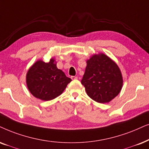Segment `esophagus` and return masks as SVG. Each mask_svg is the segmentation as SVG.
<instances>
[{
	"label": "esophagus",
	"mask_w": 149,
	"mask_h": 149,
	"mask_svg": "<svg viewBox=\"0 0 149 149\" xmlns=\"http://www.w3.org/2000/svg\"><path fill=\"white\" fill-rule=\"evenodd\" d=\"M71 79H72V80H74V79H77V77L72 76V77H71Z\"/></svg>",
	"instance_id": "34e87169"
}]
</instances>
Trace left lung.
<instances>
[{
	"mask_svg": "<svg viewBox=\"0 0 149 149\" xmlns=\"http://www.w3.org/2000/svg\"><path fill=\"white\" fill-rule=\"evenodd\" d=\"M123 80L118 65L103 53L92 56L81 80L86 93L100 103H109L120 92Z\"/></svg>",
	"mask_w": 149,
	"mask_h": 149,
	"instance_id": "obj_1",
	"label": "left lung"
}]
</instances>
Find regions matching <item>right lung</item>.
<instances>
[{"instance_id":"1","label":"right lung","mask_w":149,"mask_h":149,"mask_svg":"<svg viewBox=\"0 0 149 149\" xmlns=\"http://www.w3.org/2000/svg\"><path fill=\"white\" fill-rule=\"evenodd\" d=\"M55 59L49 63L37 61L26 74V85L35 97L42 100H53L62 94L71 81L57 68Z\"/></svg>"}]
</instances>
